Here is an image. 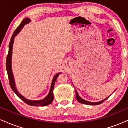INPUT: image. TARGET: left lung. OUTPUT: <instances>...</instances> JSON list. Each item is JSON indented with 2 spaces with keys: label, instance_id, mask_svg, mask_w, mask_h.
<instances>
[{
  "label": "left lung",
  "instance_id": "8db88e82",
  "mask_svg": "<svg viewBox=\"0 0 128 128\" xmlns=\"http://www.w3.org/2000/svg\"><path fill=\"white\" fill-rule=\"evenodd\" d=\"M116 89H115L114 91L116 90ZM109 97V96H108L107 98H105L104 100H102V101H99V102H89V101H86V100H84V99H82L80 96H79V94H78V92H77V90H76V100H78V101H79V102L82 103V104H86V105H92V106H96V105H99V104H101V103H102L103 102H104V101H106V100Z\"/></svg>",
  "mask_w": 128,
  "mask_h": 128
}]
</instances>
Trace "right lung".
<instances>
[{
  "instance_id": "right-lung-1",
  "label": "right lung",
  "mask_w": 128,
  "mask_h": 128,
  "mask_svg": "<svg viewBox=\"0 0 128 128\" xmlns=\"http://www.w3.org/2000/svg\"><path fill=\"white\" fill-rule=\"evenodd\" d=\"M30 20L28 18H24L22 20V22L19 26H18L17 28H16V30L14 31L13 34H12L11 39H10V44H9V51L7 57H6V68L7 73H8V76L9 80H10V86L12 90L15 92V94L19 97L21 100H22L24 102H26V104H27L28 105L32 106H45L47 105H49L50 103H52V101L54 100V94H53V90L54 88V84L55 82L56 81V79H57L58 76L61 74V73H58L56 74L55 75V76L54 77L53 79H52V83H51V86H50V90L48 95L46 96L45 98H44L43 100H38V101H33V100H29L26 99L25 97L21 95L19 92H18L17 89L16 88L15 84V81L14 79L13 76V73H12V66H11V60H12V46H13V43L14 41V38L16 35L19 33V32L21 31V29L22 28V27H24V25L26 24H28V22H30Z\"/></svg>"
}]
</instances>
